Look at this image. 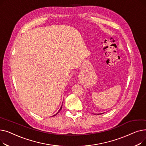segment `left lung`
I'll return each instance as SVG.
<instances>
[{"label": "left lung", "instance_id": "obj_1", "mask_svg": "<svg viewBox=\"0 0 146 146\" xmlns=\"http://www.w3.org/2000/svg\"><path fill=\"white\" fill-rule=\"evenodd\" d=\"M101 114H102V113H101ZM98 115H99V114H98Z\"/></svg>", "mask_w": 146, "mask_h": 146}]
</instances>
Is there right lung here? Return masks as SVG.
I'll use <instances>...</instances> for the list:
<instances>
[{
	"mask_svg": "<svg viewBox=\"0 0 146 146\" xmlns=\"http://www.w3.org/2000/svg\"><path fill=\"white\" fill-rule=\"evenodd\" d=\"M61 108H62V106H61V108H60V109L59 110V111H58V112H57V113H56L55 115H53L54 117V116H56V115H57V113H58V112H60V111H61ZM53 116H52V117H53Z\"/></svg>",
	"mask_w": 146,
	"mask_h": 146,
	"instance_id": "right-lung-1",
	"label": "right lung"
}]
</instances>
